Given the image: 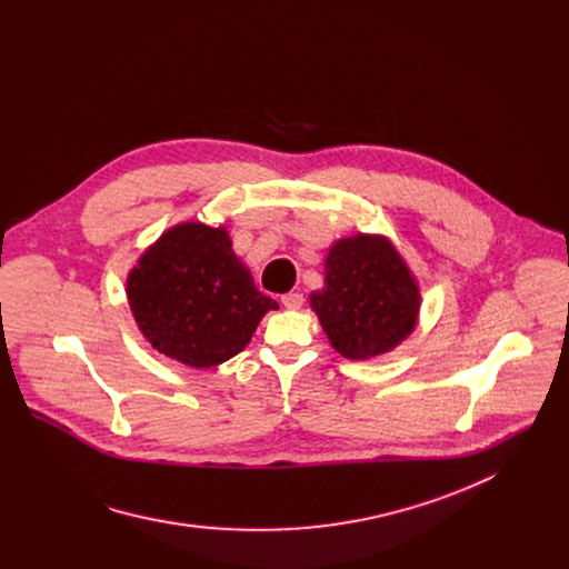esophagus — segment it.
<instances>
[{"label":"esophagus","mask_w":569,"mask_h":569,"mask_svg":"<svg viewBox=\"0 0 569 569\" xmlns=\"http://www.w3.org/2000/svg\"><path fill=\"white\" fill-rule=\"evenodd\" d=\"M281 303H283L288 310H297V308H301V303H303V295H301V292H288V295L281 297Z\"/></svg>","instance_id":"obj_1"}]
</instances>
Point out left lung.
Segmentation results:
<instances>
[{"mask_svg": "<svg viewBox=\"0 0 569 569\" xmlns=\"http://www.w3.org/2000/svg\"><path fill=\"white\" fill-rule=\"evenodd\" d=\"M310 308L340 356L369 360L415 331L421 290L387 236L356 233L329 248L323 288L310 292Z\"/></svg>", "mask_w": 569, "mask_h": 569, "instance_id": "obj_1", "label": "left lung"}]
</instances>
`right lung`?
Instances as JSON below:
<instances>
[{
	"mask_svg": "<svg viewBox=\"0 0 569 569\" xmlns=\"http://www.w3.org/2000/svg\"><path fill=\"white\" fill-rule=\"evenodd\" d=\"M128 303L152 349L211 369L246 349L279 303L257 290L224 227L180 222L161 233L128 272Z\"/></svg>",
	"mask_w": 569,
	"mask_h": 569,
	"instance_id": "obj_1",
	"label": "right lung"
}]
</instances>
